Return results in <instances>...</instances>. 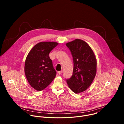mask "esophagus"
Wrapping results in <instances>:
<instances>
[{"label": "esophagus", "mask_w": 124, "mask_h": 124, "mask_svg": "<svg viewBox=\"0 0 124 124\" xmlns=\"http://www.w3.org/2000/svg\"><path fill=\"white\" fill-rule=\"evenodd\" d=\"M63 73V70H60V71H59V72H58V74H59V75H61V74H62V73Z\"/></svg>", "instance_id": "1"}]
</instances>
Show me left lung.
<instances>
[{"label": "left lung", "instance_id": "left-lung-1", "mask_svg": "<svg viewBox=\"0 0 124 124\" xmlns=\"http://www.w3.org/2000/svg\"><path fill=\"white\" fill-rule=\"evenodd\" d=\"M74 62L72 76L66 80L68 86L78 94L85 91L92 83L97 72V61L91 47L80 39L67 43Z\"/></svg>", "mask_w": 124, "mask_h": 124}]
</instances>
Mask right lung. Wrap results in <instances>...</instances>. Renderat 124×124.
Instances as JSON below:
<instances>
[{"mask_svg":"<svg viewBox=\"0 0 124 124\" xmlns=\"http://www.w3.org/2000/svg\"><path fill=\"white\" fill-rule=\"evenodd\" d=\"M58 44L54 42L39 43L31 49L26 58L25 75L31 86L37 91L44 90L56 76V72L49 54Z\"/></svg>","mask_w":124,"mask_h":124,"instance_id":"add662e5","label":"right lung"}]
</instances>
